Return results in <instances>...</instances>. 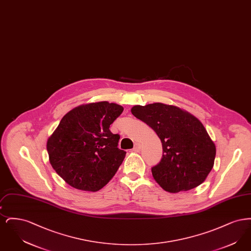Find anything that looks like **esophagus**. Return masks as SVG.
<instances>
[{
    "mask_svg": "<svg viewBox=\"0 0 251 251\" xmlns=\"http://www.w3.org/2000/svg\"><path fill=\"white\" fill-rule=\"evenodd\" d=\"M140 150H141V145L139 143L134 144V147H133L132 151H135V152H138V151H140Z\"/></svg>",
    "mask_w": 251,
    "mask_h": 251,
    "instance_id": "esophagus-1",
    "label": "esophagus"
}]
</instances>
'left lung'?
<instances>
[{
    "instance_id": "1",
    "label": "left lung",
    "mask_w": 251,
    "mask_h": 251,
    "mask_svg": "<svg viewBox=\"0 0 251 251\" xmlns=\"http://www.w3.org/2000/svg\"><path fill=\"white\" fill-rule=\"evenodd\" d=\"M131 114L161 139L163 156L151 173L164 190L188 191L202 183L214 167L215 146L200 120L179 107L159 102L133 106Z\"/></svg>"
}]
</instances>
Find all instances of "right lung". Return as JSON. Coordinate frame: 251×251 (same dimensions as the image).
I'll use <instances>...</instances> for the list:
<instances>
[{"label":"right lung","mask_w":251,"mask_h":251,"mask_svg":"<svg viewBox=\"0 0 251 251\" xmlns=\"http://www.w3.org/2000/svg\"><path fill=\"white\" fill-rule=\"evenodd\" d=\"M123 107L100 101L66 114L47 142L50 163L62 179L84 191L101 189L114 177L126 151L109 130Z\"/></svg>","instance_id":"add662e5"}]
</instances>
